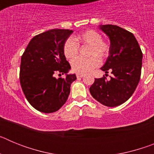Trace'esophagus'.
Wrapping results in <instances>:
<instances>
[{
  "label": "esophagus",
  "instance_id": "esophagus-1",
  "mask_svg": "<svg viewBox=\"0 0 154 154\" xmlns=\"http://www.w3.org/2000/svg\"><path fill=\"white\" fill-rule=\"evenodd\" d=\"M84 75H85L84 74H80V73L76 74V77H77V78H82V77H84Z\"/></svg>",
  "mask_w": 154,
  "mask_h": 154
}]
</instances>
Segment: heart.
Instances as JSON below:
<instances>
[{"mask_svg":"<svg viewBox=\"0 0 154 154\" xmlns=\"http://www.w3.org/2000/svg\"><path fill=\"white\" fill-rule=\"evenodd\" d=\"M79 45H89L87 59L76 58L72 61L71 65L73 72L85 74L98 67L100 59H105L109 55L111 45L108 41L103 40L102 35L97 31L86 30L72 38H68L63 45V53L67 59H73L78 55Z\"/></svg>","mask_w":154,"mask_h":154,"instance_id":"b5f03b06","label":"heart"}]
</instances>
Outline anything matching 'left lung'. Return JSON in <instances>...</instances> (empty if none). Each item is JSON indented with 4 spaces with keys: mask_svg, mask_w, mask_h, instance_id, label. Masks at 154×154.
Returning <instances> with one entry per match:
<instances>
[{
    "mask_svg": "<svg viewBox=\"0 0 154 154\" xmlns=\"http://www.w3.org/2000/svg\"><path fill=\"white\" fill-rule=\"evenodd\" d=\"M100 29L110 39L111 51L102 70L111 71L113 76L106 80L103 75L95 79L89 88L98 102L109 107L117 106L130 99L137 89L141 75L143 53L134 35L112 24L101 25Z\"/></svg>",
    "mask_w": 154,
    "mask_h": 154,
    "instance_id": "8db88e82",
    "label": "left lung"
}]
</instances>
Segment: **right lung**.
I'll return each instance as SVG.
<instances>
[{
  "mask_svg": "<svg viewBox=\"0 0 154 154\" xmlns=\"http://www.w3.org/2000/svg\"><path fill=\"white\" fill-rule=\"evenodd\" d=\"M69 29H51L35 35L21 56L20 83L28 103L42 112H56L67 101L75 75H64L71 66L63 45L72 33Z\"/></svg>",
  "mask_w": 154,
  "mask_h": 154,
  "instance_id": "obj_1",
  "label": "right lung"
}]
</instances>
